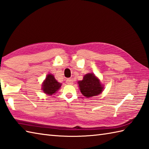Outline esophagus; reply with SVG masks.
<instances>
[{"mask_svg":"<svg viewBox=\"0 0 149 149\" xmlns=\"http://www.w3.org/2000/svg\"><path fill=\"white\" fill-rule=\"evenodd\" d=\"M65 81L66 83L69 85H72L73 84V80H72V79H67Z\"/></svg>","mask_w":149,"mask_h":149,"instance_id":"obj_1","label":"esophagus"}]
</instances>
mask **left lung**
I'll return each instance as SVG.
<instances>
[{
	"instance_id": "left-lung-1",
	"label": "left lung",
	"mask_w": 149,
	"mask_h": 149,
	"mask_svg": "<svg viewBox=\"0 0 149 149\" xmlns=\"http://www.w3.org/2000/svg\"><path fill=\"white\" fill-rule=\"evenodd\" d=\"M78 84L80 92L87 98L98 95L104 90L100 80L91 72L85 75L83 80L78 81Z\"/></svg>"
}]
</instances>
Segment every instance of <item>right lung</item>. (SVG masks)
<instances>
[{"mask_svg": "<svg viewBox=\"0 0 149 149\" xmlns=\"http://www.w3.org/2000/svg\"><path fill=\"white\" fill-rule=\"evenodd\" d=\"M62 86V84L58 82L54 76L48 74L42 84V91L44 93L49 95L55 94Z\"/></svg>", "mask_w": 149, "mask_h": 149, "instance_id": "obj_1", "label": "right lung"}]
</instances>
